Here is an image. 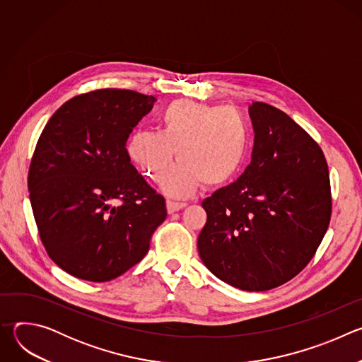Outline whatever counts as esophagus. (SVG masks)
Returning <instances> with one entry per match:
<instances>
[{"instance_id": "34e87169", "label": "esophagus", "mask_w": 362, "mask_h": 362, "mask_svg": "<svg viewBox=\"0 0 362 362\" xmlns=\"http://www.w3.org/2000/svg\"><path fill=\"white\" fill-rule=\"evenodd\" d=\"M166 208H168V212L169 214H175L183 208H186V203L183 202H173V200H168L166 202Z\"/></svg>"}]
</instances>
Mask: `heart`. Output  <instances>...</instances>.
Here are the masks:
<instances>
[{
    "instance_id": "obj_1",
    "label": "heart",
    "mask_w": 362,
    "mask_h": 362,
    "mask_svg": "<svg viewBox=\"0 0 362 362\" xmlns=\"http://www.w3.org/2000/svg\"><path fill=\"white\" fill-rule=\"evenodd\" d=\"M247 147L249 129L239 112L177 100L160 113L158 132L132 133L126 151L133 165L154 182L162 179L177 151L180 163L165 176L162 190L186 197L200 182L218 186L233 179Z\"/></svg>"
}]
</instances>
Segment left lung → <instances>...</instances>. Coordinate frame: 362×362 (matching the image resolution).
Wrapping results in <instances>:
<instances>
[{
    "instance_id": "8db88e82",
    "label": "left lung",
    "mask_w": 362,
    "mask_h": 362,
    "mask_svg": "<svg viewBox=\"0 0 362 362\" xmlns=\"http://www.w3.org/2000/svg\"><path fill=\"white\" fill-rule=\"evenodd\" d=\"M252 162L204 199L197 249L221 281L242 291L276 288L313 259L331 219L328 165L318 143L286 113L255 101Z\"/></svg>"
}]
</instances>
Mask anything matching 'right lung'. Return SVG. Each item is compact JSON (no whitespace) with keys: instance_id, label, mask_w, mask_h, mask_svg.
Listing matches in <instances>:
<instances>
[{"instance_id":"right-lung-1","label":"right lung","mask_w":362,"mask_h":362,"mask_svg":"<svg viewBox=\"0 0 362 362\" xmlns=\"http://www.w3.org/2000/svg\"><path fill=\"white\" fill-rule=\"evenodd\" d=\"M156 98L103 88L66 101L45 124L28 170L41 242L63 271L112 281L139 264L166 219L163 196L130 163L126 141Z\"/></svg>"}]
</instances>
